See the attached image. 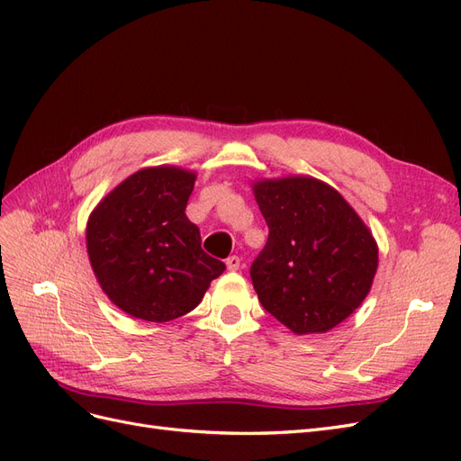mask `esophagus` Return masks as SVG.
Returning <instances> with one entry per match:
<instances>
[{"label": "esophagus", "mask_w": 461, "mask_h": 461, "mask_svg": "<svg viewBox=\"0 0 461 461\" xmlns=\"http://www.w3.org/2000/svg\"><path fill=\"white\" fill-rule=\"evenodd\" d=\"M227 269L229 271H239L240 269V258L239 256H230L227 259Z\"/></svg>", "instance_id": "esophagus-1"}]
</instances>
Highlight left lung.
<instances>
[{"instance_id":"8db88e82","label":"left lung","mask_w":461,"mask_h":461,"mask_svg":"<svg viewBox=\"0 0 461 461\" xmlns=\"http://www.w3.org/2000/svg\"><path fill=\"white\" fill-rule=\"evenodd\" d=\"M269 239L249 276L261 305L296 334L327 332L369 294L379 246L340 192L313 176L252 183Z\"/></svg>"}]
</instances>
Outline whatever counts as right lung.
<instances>
[{
    "label": "right lung",
    "instance_id": "obj_1",
    "mask_svg": "<svg viewBox=\"0 0 461 461\" xmlns=\"http://www.w3.org/2000/svg\"><path fill=\"white\" fill-rule=\"evenodd\" d=\"M196 173L175 165L132 173L86 222L92 271L105 296L134 319L167 323L192 312L225 263L202 249L185 209Z\"/></svg>",
    "mask_w": 461,
    "mask_h": 461
}]
</instances>
